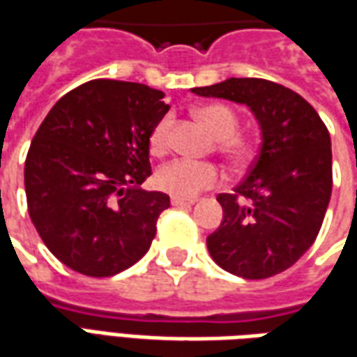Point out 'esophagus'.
I'll return each instance as SVG.
<instances>
[{
  "label": "esophagus",
  "mask_w": 357,
  "mask_h": 357,
  "mask_svg": "<svg viewBox=\"0 0 357 357\" xmlns=\"http://www.w3.org/2000/svg\"><path fill=\"white\" fill-rule=\"evenodd\" d=\"M172 206H189L195 203V199H179V197H172Z\"/></svg>",
  "instance_id": "esophagus-1"
}]
</instances>
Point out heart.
I'll list each match as a JSON object with an SVG mask.
<instances>
[{
  "label": "heart",
  "instance_id": "obj_1",
  "mask_svg": "<svg viewBox=\"0 0 357 357\" xmlns=\"http://www.w3.org/2000/svg\"><path fill=\"white\" fill-rule=\"evenodd\" d=\"M197 118L203 121L204 126L213 131L218 143L216 149L222 153L231 164L243 166L248 164L253 154L255 146L248 137L238 133L239 116L226 104H208L203 108L195 109ZM172 133V118H162L151 133V149L154 153H162L170 144ZM222 179L220 168L213 162H197L189 158H176L166 162L156 172V185L168 195L179 197V199H193L197 193L204 189L218 185Z\"/></svg>",
  "mask_w": 357,
  "mask_h": 357
}]
</instances>
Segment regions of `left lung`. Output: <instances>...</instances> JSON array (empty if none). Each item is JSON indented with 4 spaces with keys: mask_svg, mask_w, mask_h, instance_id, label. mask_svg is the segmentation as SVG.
I'll return each mask as SVG.
<instances>
[{
    "mask_svg": "<svg viewBox=\"0 0 357 357\" xmlns=\"http://www.w3.org/2000/svg\"><path fill=\"white\" fill-rule=\"evenodd\" d=\"M248 104L261 123L263 143L234 193H220L224 218L206 238L224 271L249 280L290 268L317 238L333 191L328 129L298 92L266 79H226L193 89Z\"/></svg>",
    "mask_w": 357,
    "mask_h": 357,
    "instance_id": "1",
    "label": "left lung"
}]
</instances>
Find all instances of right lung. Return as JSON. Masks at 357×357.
Here are the masks:
<instances>
[{
	"mask_svg": "<svg viewBox=\"0 0 357 357\" xmlns=\"http://www.w3.org/2000/svg\"><path fill=\"white\" fill-rule=\"evenodd\" d=\"M146 84L94 79L50 109L24 162L34 228L75 273L106 278L149 251L170 197L143 191L151 133L170 106Z\"/></svg>",
	"mask_w": 357,
	"mask_h": 357,
	"instance_id": "add662e5",
	"label": "right lung"
}]
</instances>
